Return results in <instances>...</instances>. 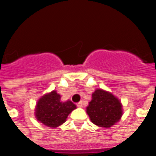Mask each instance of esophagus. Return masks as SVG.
Listing matches in <instances>:
<instances>
[{"label":"esophagus","instance_id":"34e87169","mask_svg":"<svg viewBox=\"0 0 156 156\" xmlns=\"http://www.w3.org/2000/svg\"><path fill=\"white\" fill-rule=\"evenodd\" d=\"M77 106H78V108H81L82 107V102H81V101H79L78 103H77Z\"/></svg>","mask_w":156,"mask_h":156}]
</instances>
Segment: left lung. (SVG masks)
<instances>
[{
	"label": "left lung",
	"mask_w": 156,
	"mask_h": 156,
	"mask_svg": "<svg viewBox=\"0 0 156 156\" xmlns=\"http://www.w3.org/2000/svg\"><path fill=\"white\" fill-rule=\"evenodd\" d=\"M86 112L93 124L108 129L119 122L123 115V108L120 100L112 93L98 88L91 94V101L86 107Z\"/></svg>",
	"instance_id": "left-lung-1"
}]
</instances>
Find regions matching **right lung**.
<instances>
[{"label":"right lung","instance_id":"right-lung-1","mask_svg":"<svg viewBox=\"0 0 156 156\" xmlns=\"http://www.w3.org/2000/svg\"><path fill=\"white\" fill-rule=\"evenodd\" d=\"M61 98L55 90L41 96L34 109L36 119L50 128H57L65 123L68 115L77 107L70 100L62 101Z\"/></svg>","mask_w":156,"mask_h":156}]
</instances>
